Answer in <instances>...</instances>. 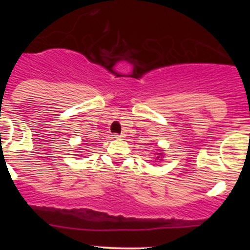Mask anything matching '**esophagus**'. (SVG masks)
<instances>
[{
	"mask_svg": "<svg viewBox=\"0 0 250 250\" xmlns=\"http://www.w3.org/2000/svg\"><path fill=\"white\" fill-rule=\"evenodd\" d=\"M123 136H125L123 134H113V137H115V139H122Z\"/></svg>",
	"mask_w": 250,
	"mask_h": 250,
	"instance_id": "obj_1",
	"label": "esophagus"
}]
</instances>
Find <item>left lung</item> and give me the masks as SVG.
<instances>
[{
	"instance_id": "obj_1",
	"label": "left lung",
	"mask_w": 250,
	"mask_h": 250,
	"mask_svg": "<svg viewBox=\"0 0 250 250\" xmlns=\"http://www.w3.org/2000/svg\"><path fill=\"white\" fill-rule=\"evenodd\" d=\"M156 155H157V157H159V156H162L163 153H156Z\"/></svg>"
}]
</instances>
